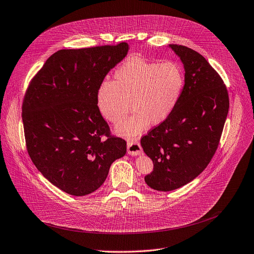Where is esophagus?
<instances>
[{
    "label": "esophagus",
    "mask_w": 254,
    "mask_h": 254,
    "mask_svg": "<svg viewBox=\"0 0 254 254\" xmlns=\"http://www.w3.org/2000/svg\"><path fill=\"white\" fill-rule=\"evenodd\" d=\"M127 152L130 155H139L142 152V147L138 141H129L127 143Z\"/></svg>",
    "instance_id": "34e87169"
}]
</instances>
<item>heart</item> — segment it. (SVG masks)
<instances>
[{
  "mask_svg": "<svg viewBox=\"0 0 254 254\" xmlns=\"http://www.w3.org/2000/svg\"><path fill=\"white\" fill-rule=\"evenodd\" d=\"M184 87L182 69L173 62L140 58L126 61L96 92V106L104 118L116 124L131 108L133 114L115 127V133L132 139L149 126L166 121L176 108Z\"/></svg>",
  "mask_w": 254,
  "mask_h": 254,
  "instance_id": "obj_1",
  "label": "heart"
}]
</instances>
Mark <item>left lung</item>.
Returning <instances> with one entry per match:
<instances>
[{"mask_svg": "<svg viewBox=\"0 0 254 254\" xmlns=\"http://www.w3.org/2000/svg\"><path fill=\"white\" fill-rule=\"evenodd\" d=\"M169 48L184 66V87L169 118L140 141L153 163V171L144 181L158 191L178 189L207 167L229 112L227 88L204 57L184 46Z\"/></svg>", "mask_w": 254, "mask_h": 254, "instance_id": "1", "label": "left lung"}]
</instances>
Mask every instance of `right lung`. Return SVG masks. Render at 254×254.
Segmentation results:
<instances>
[{"label": "right lung", "mask_w": 254, "mask_h": 254, "mask_svg": "<svg viewBox=\"0 0 254 254\" xmlns=\"http://www.w3.org/2000/svg\"><path fill=\"white\" fill-rule=\"evenodd\" d=\"M128 51L127 43L58 51L27 88L22 121L29 157L46 179L70 195L99 189L111 165L126 153V141L110 136L96 92ZM103 134L108 138L102 141Z\"/></svg>", "instance_id": "1"}]
</instances>
